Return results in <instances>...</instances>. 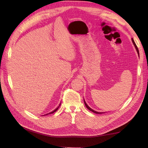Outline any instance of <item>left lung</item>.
I'll use <instances>...</instances> for the list:
<instances>
[{
	"label": "left lung",
	"mask_w": 148,
	"mask_h": 148,
	"mask_svg": "<svg viewBox=\"0 0 148 148\" xmlns=\"http://www.w3.org/2000/svg\"><path fill=\"white\" fill-rule=\"evenodd\" d=\"M132 42H133V44H134V45L135 47H136V51H137V52H138V54L139 55V51H138V47H137V46H136V44H135V42H134V40L132 39ZM84 104H85V105H86V106L87 108L89 110H90V111H91V112H94V113H95V114H102V112H96V111H95V110H93L92 109H91V108H90L89 106H87V104H86V101H84Z\"/></svg>",
	"instance_id": "obj_1"
}]
</instances>
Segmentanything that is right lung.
<instances>
[{
  "mask_svg": "<svg viewBox=\"0 0 148 148\" xmlns=\"http://www.w3.org/2000/svg\"><path fill=\"white\" fill-rule=\"evenodd\" d=\"M60 105H61V104H59V106H60ZM59 106H58V107H57V108H56V110H53V112H50V113H49V114H53V113H54V112H56V111H57V110H58V108H59ZM46 115H47V114H46Z\"/></svg>",
  "mask_w": 148,
  "mask_h": 148,
  "instance_id": "right-lung-1",
  "label": "right lung"
}]
</instances>
